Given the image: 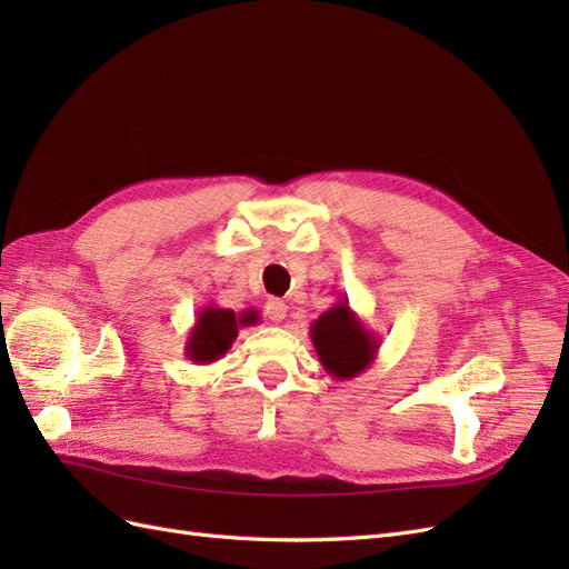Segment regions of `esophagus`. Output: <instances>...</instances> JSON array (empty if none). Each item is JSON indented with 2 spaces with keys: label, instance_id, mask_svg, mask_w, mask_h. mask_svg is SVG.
Returning <instances> with one entry per match:
<instances>
[{
  "label": "esophagus",
  "instance_id": "esophagus-1",
  "mask_svg": "<svg viewBox=\"0 0 569 569\" xmlns=\"http://www.w3.org/2000/svg\"><path fill=\"white\" fill-rule=\"evenodd\" d=\"M266 316L272 320V322H282L287 318V303L280 301V299H270L266 303Z\"/></svg>",
  "mask_w": 569,
  "mask_h": 569
}]
</instances>
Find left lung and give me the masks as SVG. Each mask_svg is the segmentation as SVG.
<instances>
[{"label":"left lung","mask_w":569,"mask_h":569,"mask_svg":"<svg viewBox=\"0 0 569 569\" xmlns=\"http://www.w3.org/2000/svg\"><path fill=\"white\" fill-rule=\"evenodd\" d=\"M311 341L322 368L335 380H351L366 372L380 351V337L370 332L356 311H351L349 297H341L313 320Z\"/></svg>","instance_id":"left-lung-1"}]
</instances>
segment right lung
Segmentation results:
<instances>
[{"label": "right lung", "mask_w": 569, "mask_h": 569, "mask_svg": "<svg viewBox=\"0 0 569 569\" xmlns=\"http://www.w3.org/2000/svg\"><path fill=\"white\" fill-rule=\"evenodd\" d=\"M256 320V311H244L234 316L230 308H220L213 303L206 306L203 311H199L192 330H189L184 356L197 366L216 363V360H220L232 349V341L237 339L239 327L253 325Z\"/></svg>", "instance_id": "right-lung-1"}]
</instances>
